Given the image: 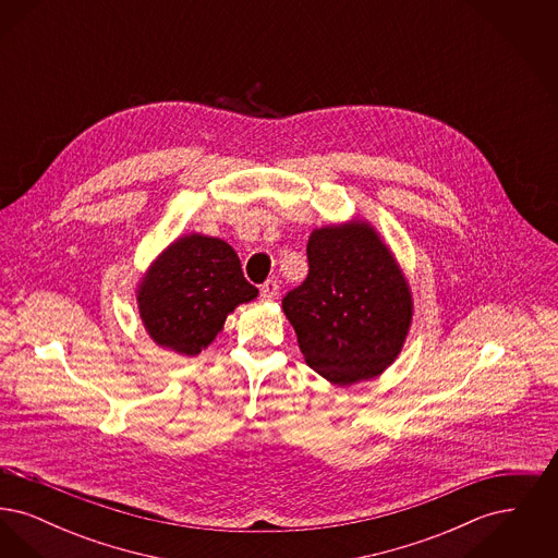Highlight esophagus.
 <instances>
[{"label": "esophagus", "instance_id": "1", "mask_svg": "<svg viewBox=\"0 0 558 558\" xmlns=\"http://www.w3.org/2000/svg\"><path fill=\"white\" fill-rule=\"evenodd\" d=\"M278 291H280V287H278L276 280H266V282L262 284V299H264V301H274V299L278 296Z\"/></svg>", "mask_w": 558, "mask_h": 558}]
</instances>
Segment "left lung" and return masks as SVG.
<instances>
[{
    "mask_svg": "<svg viewBox=\"0 0 558 558\" xmlns=\"http://www.w3.org/2000/svg\"><path fill=\"white\" fill-rule=\"evenodd\" d=\"M310 274L282 299L310 368L335 385L387 371L412 324V292L389 246L368 221L316 228Z\"/></svg>",
    "mask_w": 558,
    "mask_h": 558,
    "instance_id": "obj_1",
    "label": "left lung"
}]
</instances>
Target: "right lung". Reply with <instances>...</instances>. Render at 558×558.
<instances>
[{
    "mask_svg": "<svg viewBox=\"0 0 558 558\" xmlns=\"http://www.w3.org/2000/svg\"><path fill=\"white\" fill-rule=\"evenodd\" d=\"M257 294L228 242L186 234L171 242L144 274L137 310L157 345L198 355L211 345L228 314Z\"/></svg>",
    "mask_w": 558,
    "mask_h": 558,
    "instance_id": "add662e5",
    "label": "right lung"
}]
</instances>
